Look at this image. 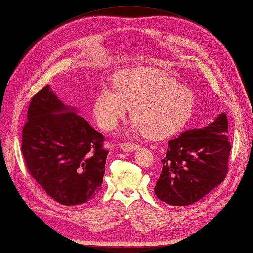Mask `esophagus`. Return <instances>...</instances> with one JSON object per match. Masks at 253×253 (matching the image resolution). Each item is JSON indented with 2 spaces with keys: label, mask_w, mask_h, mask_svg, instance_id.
I'll list each match as a JSON object with an SVG mask.
<instances>
[{
  "label": "esophagus",
  "mask_w": 253,
  "mask_h": 253,
  "mask_svg": "<svg viewBox=\"0 0 253 253\" xmlns=\"http://www.w3.org/2000/svg\"><path fill=\"white\" fill-rule=\"evenodd\" d=\"M121 148L123 151H126V152H132L135 151V150H137L139 148V144L137 143H122L121 144Z\"/></svg>",
  "instance_id": "1"
}]
</instances>
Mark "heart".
I'll use <instances>...</instances> for the list:
<instances>
[{
  "label": "heart",
  "instance_id": "b5f03b06",
  "mask_svg": "<svg viewBox=\"0 0 253 253\" xmlns=\"http://www.w3.org/2000/svg\"><path fill=\"white\" fill-rule=\"evenodd\" d=\"M191 91L154 68H135L116 75L115 89L101 88L93 103V116L104 130L116 128L131 109L129 133L153 139L173 135L185 125L193 110Z\"/></svg>",
  "mask_w": 253,
  "mask_h": 253
}]
</instances>
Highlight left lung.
Wrapping results in <instances>:
<instances>
[{
    "instance_id": "1",
    "label": "left lung",
    "mask_w": 253,
    "mask_h": 253,
    "mask_svg": "<svg viewBox=\"0 0 253 253\" xmlns=\"http://www.w3.org/2000/svg\"><path fill=\"white\" fill-rule=\"evenodd\" d=\"M227 117L221 113L209 125L189 129L169 141L154 192L170 206H189L217 187L227 174L232 146Z\"/></svg>"
}]
</instances>
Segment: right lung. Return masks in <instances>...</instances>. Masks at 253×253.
<instances>
[{
    "label": "right lung",
    "mask_w": 253,
    "mask_h": 253,
    "mask_svg": "<svg viewBox=\"0 0 253 253\" xmlns=\"http://www.w3.org/2000/svg\"><path fill=\"white\" fill-rule=\"evenodd\" d=\"M27 120L21 152L32 178L65 206L93 199L102 188L109 154L102 148L103 136L50 85L32 96Z\"/></svg>",
    "instance_id": "add662e5"
}]
</instances>
